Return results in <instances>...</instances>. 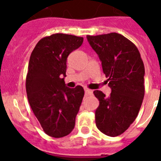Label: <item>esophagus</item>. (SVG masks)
<instances>
[{"mask_svg": "<svg viewBox=\"0 0 161 161\" xmlns=\"http://www.w3.org/2000/svg\"><path fill=\"white\" fill-rule=\"evenodd\" d=\"M84 91H85V93H86V96H92V93H93V92L88 88H85Z\"/></svg>", "mask_w": 161, "mask_h": 161, "instance_id": "obj_1", "label": "esophagus"}]
</instances>
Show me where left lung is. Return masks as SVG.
I'll return each instance as SVG.
<instances>
[{
	"label": "left lung",
	"instance_id": "1",
	"mask_svg": "<svg viewBox=\"0 0 161 161\" xmlns=\"http://www.w3.org/2000/svg\"><path fill=\"white\" fill-rule=\"evenodd\" d=\"M101 61L103 72L112 89L109 96L94 91L100 104L96 126L108 136L125 132L138 116L144 97V65L139 49L118 33L86 36Z\"/></svg>",
	"mask_w": 161,
	"mask_h": 161
}]
</instances>
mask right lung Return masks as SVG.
<instances>
[{
	"instance_id": "1",
	"label": "right lung",
	"mask_w": 161,
	"mask_h": 161,
	"mask_svg": "<svg viewBox=\"0 0 161 161\" xmlns=\"http://www.w3.org/2000/svg\"><path fill=\"white\" fill-rule=\"evenodd\" d=\"M82 37L57 33L42 38L32 51L26 78L29 104L46 135L66 136L73 130L84 96L82 86L67 87L66 60Z\"/></svg>"
}]
</instances>
